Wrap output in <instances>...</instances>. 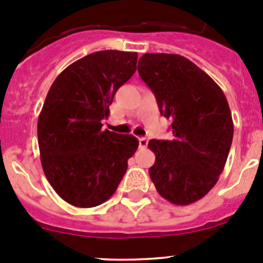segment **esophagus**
<instances>
[{
    "label": "esophagus",
    "mask_w": 263,
    "mask_h": 263,
    "mask_svg": "<svg viewBox=\"0 0 263 263\" xmlns=\"http://www.w3.org/2000/svg\"><path fill=\"white\" fill-rule=\"evenodd\" d=\"M148 144V140L146 137H140L139 139V146L140 148H146Z\"/></svg>",
    "instance_id": "34e87169"
}]
</instances>
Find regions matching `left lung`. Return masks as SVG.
<instances>
[{
    "label": "left lung",
    "mask_w": 263,
    "mask_h": 263,
    "mask_svg": "<svg viewBox=\"0 0 263 263\" xmlns=\"http://www.w3.org/2000/svg\"><path fill=\"white\" fill-rule=\"evenodd\" d=\"M160 115L172 119V140H150V178L161 197L190 205L210 192L224 171L233 119L224 92L200 67L179 54L146 53L137 65Z\"/></svg>",
    "instance_id": "obj_1"
}]
</instances>
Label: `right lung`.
Instances as JSON below:
<instances>
[{"instance_id":"right-lung-1","label":"right lung","mask_w":263,"mask_h":263,"mask_svg":"<svg viewBox=\"0 0 263 263\" xmlns=\"http://www.w3.org/2000/svg\"><path fill=\"white\" fill-rule=\"evenodd\" d=\"M136 63V52H94L71 63L50 86L38 118L41 161L53 190L70 205L105 202L139 147L132 135L102 129L116 91Z\"/></svg>"}]
</instances>
